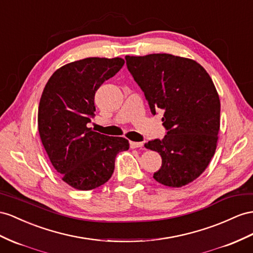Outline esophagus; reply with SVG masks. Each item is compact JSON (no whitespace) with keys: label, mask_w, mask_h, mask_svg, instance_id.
<instances>
[{"label":"esophagus","mask_w":253,"mask_h":253,"mask_svg":"<svg viewBox=\"0 0 253 253\" xmlns=\"http://www.w3.org/2000/svg\"><path fill=\"white\" fill-rule=\"evenodd\" d=\"M131 148H137V147H142L143 146V142H134V141H130L129 142Z\"/></svg>","instance_id":"34e87169"}]
</instances>
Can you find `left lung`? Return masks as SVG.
<instances>
[{
    "label": "left lung",
    "instance_id": "1",
    "mask_svg": "<svg viewBox=\"0 0 253 253\" xmlns=\"http://www.w3.org/2000/svg\"><path fill=\"white\" fill-rule=\"evenodd\" d=\"M127 68L143 90L153 115L164 112L167 134L145 147L158 152V183L182 187L199 177L217 146L220 100L212 80L199 63L167 53L125 56Z\"/></svg>",
    "mask_w": 253,
    "mask_h": 253
}]
</instances>
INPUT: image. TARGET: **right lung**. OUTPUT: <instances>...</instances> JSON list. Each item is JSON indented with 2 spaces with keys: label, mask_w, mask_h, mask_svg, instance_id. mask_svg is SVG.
Listing matches in <instances>:
<instances>
[{
  "label": "right lung",
  "mask_w": 253,
  "mask_h": 253,
  "mask_svg": "<svg viewBox=\"0 0 253 253\" xmlns=\"http://www.w3.org/2000/svg\"><path fill=\"white\" fill-rule=\"evenodd\" d=\"M121 57H87L64 65L51 76L38 107V131L51 164L62 179L78 190L107 183L118 153L128 140L88 128L95 116V93L119 73Z\"/></svg>",
  "instance_id": "add662e5"
}]
</instances>
